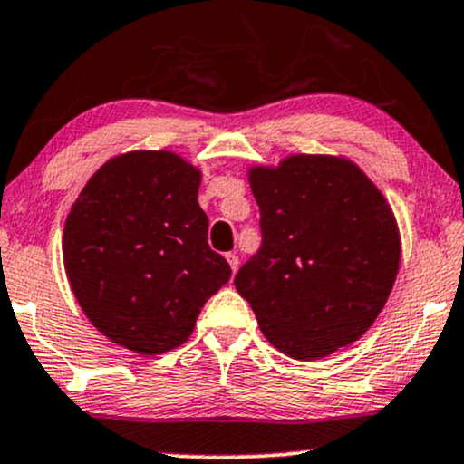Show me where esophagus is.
Here are the masks:
<instances>
[{
  "instance_id": "34e87169",
  "label": "esophagus",
  "mask_w": 464,
  "mask_h": 464,
  "mask_svg": "<svg viewBox=\"0 0 464 464\" xmlns=\"http://www.w3.org/2000/svg\"><path fill=\"white\" fill-rule=\"evenodd\" d=\"M225 256H227L228 266H231V272H233V275H236V272H237V267H239V256H237L236 253H227Z\"/></svg>"
}]
</instances>
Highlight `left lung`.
Here are the masks:
<instances>
[{"label": "left lung", "mask_w": 464, "mask_h": 464, "mask_svg": "<svg viewBox=\"0 0 464 464\" xmlns=\"http://www.w3.org/2000/svg\"><path fill=\"white\" fill-rule=\"evenodd\" d=\"M261 248L236 289L283 354L315 361L354 343L381 315L400 270L392 205L353 160L287 155L250 166Z\"/></svg>", "instance_id": "1"}]
</instances>
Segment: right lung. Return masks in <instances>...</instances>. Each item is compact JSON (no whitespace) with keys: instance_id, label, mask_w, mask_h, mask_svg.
<instances>
[{"instance_id":"add662e5","label":"right lung","mask_w":464,"mask_h":464,"mask_svg":"<svg viewBox=\"0 0 464 464\" xmlns=\"http://www.w3.org/2000/svg\"><path fill=\"white\" fill-rule=\"evenodd\" d=\"M200 170L172 150L105 161L77 197L63 236L64 270L88 320L136 354L188 342L203 304L231 278L208 244Z\"/></svg>"}]
</instances>
